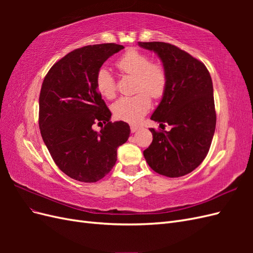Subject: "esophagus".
Wrapping results in <instances>:
<instances>
[{
    "mask_svg": "<svg viewBox=\"0 0 253 253\" xmlns=\"http://www.w3.org/2000/svg\"><path fill=\"white\" fill-rule=\"evenodd\" d=\"M129 126H131V132L132 133H135L137 129L139 128V126L136 125V124H131V125H129Z\"/></svg>",
    "mask_w": 253,
    "mask_h": 253,
    "instance_id": "esophagus-1",
    "label": "esophagus"
}]
</instances>
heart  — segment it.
I'll return each mask as SVG.
<instances>
[{
    "instance_id": "1",
    "label": "heart",
    "mask_w": 253,
    "mask_h": 253,
    "mask_svg": "<svg viewBox=\"0 0 253 253\" xmlns=\"http://www.w3.org/2000/svg\"><path fill=\"white\" fill-rule=\"evenodd\" d=\"M116 66L122 73L136 78L135 90L131 97H121L112 105L114 116L128 122L139 120L151 106V98L158 99L167 87V72L165 67L156 62H151L149 55L136 49H129L118 58ZM96 87L98 93L106 99L116 95V82L108 67L102 66L96 74Z\"/></svg>"
}]
</instances>
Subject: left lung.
<instances>
[{
  "instance_id": "1",
  "label": "left lung",
  "mask_w": 253,
  "mask_h": 253,
  "mask_svg": "<svg viewBox=\"0 0 253 253\" xmlns=\"http://www.w3.org/2000/svg\"><path fill=\"white\" fill-rule=\"evenodd\" d=\"M154 51L167 72V87L151 119L171 126L169 132L150 128L153 141L143 151L148 165L160 175L180 177L192 172L208 154L216 125L213 84L205 64L165 42H138ZM165 129V128H164Z\"/></svg>"
}]
</instances>
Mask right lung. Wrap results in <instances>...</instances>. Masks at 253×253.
<instances>
[{
    "instance_id": "right-lung-1",
    "label": "right lung",
    "mask_w": 253,
    "mask_h": 253,
    "mask_svg": "<svg viewBox=\"0 0 253 253\" xmlns=\"http://www.w3.org/2000/svg\"><path fill=\"white\" fill-rule=\"evenodd\" d=\"M122 45H87L67 53L53 64L42 83L39 126L43 141L59 169L71 178L96 182L117 160V149L129 137L125 121H111L96 87V74ZM95 123L105 124L100 132Z\"/></svg>"
}]
</instances>
